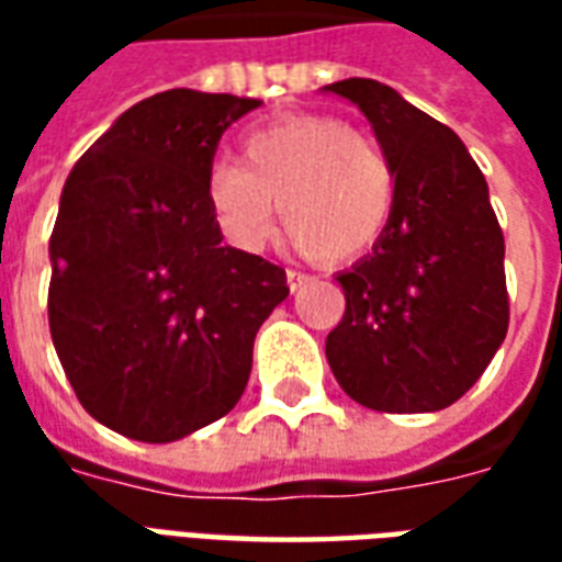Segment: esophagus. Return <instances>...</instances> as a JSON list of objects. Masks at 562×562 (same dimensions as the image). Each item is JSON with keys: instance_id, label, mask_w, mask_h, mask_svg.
<instances>
[{"instance_id": "1", "label": "esophagus", "mask_w": 562, "mask_h": 562, "mask_svg": "<svg viewBox=\"0 0 562 562\" xmlns=\"http://www.w3.org/2000/svg\"><path fill=\"white\" fill-rule=\"evenodd\" d=\"M285 280H289V289H292V292H301L306 282H313V277H310V273H304V270L289 268L285 270Z\"/></svg>"}]
</instances>
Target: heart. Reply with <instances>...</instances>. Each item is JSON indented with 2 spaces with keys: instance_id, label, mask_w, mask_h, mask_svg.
I'll list each match as a JSON object with an SVG mask.
<instances>
[{
  "instance_id": "b5f03b06",
  "label": "heart",
  "mask_w": 562,
  "mask_h": 562,
  "mask_svg": "<svg viewBox=\"0 0 562 562\" xmlns=\"http://www.w3.org/2000/svg\"><path fill=\"white\" fill-rule=\"evenodd\" d=\"M210 213L237 249L256 252L277 228L325 261H352L382 240L397 204V171L379 144L337 116H292L244 140V165L213 161Z\"/></svg>"
}]
</instances>
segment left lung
<instances>
[{
	"label": "left lung",
	"mask_w": 562,
	"mask_h": 562,
	"mask_svg": "<svg viewBox=\"0 0 562 562\" xmlns=\"http://www.w3.org/2000/svg\"><path fill=\"white\" fill-rule=\"evenodd\" d=\"M330 92L355 102L397 171L382 240L337 277L346 313L325 340L340 389L376 413L460 401L506 340V240L463 140L379 80Z\"/></svg>",
	"instance_id": "left-lung-1"
}]
</instances>
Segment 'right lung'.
Listing matches in <instances>:
<instances>
[{"instance_id":"1","label":"right lung","mask_w":562,"mask_h":562,"mask_svg":"<svg viewBox=\"0 0 562 562\" xmlns=\"http://www.w3.org/2000/svg\"><path fill=\"white\" fill-rule=\"evenodd\" d=\"M258 99L149 95L71 168L50 234L47 316L80 406L116 434L173 442L234 409L285 270L222 244L204 177Z\"/></svg>"}]
</instances>
